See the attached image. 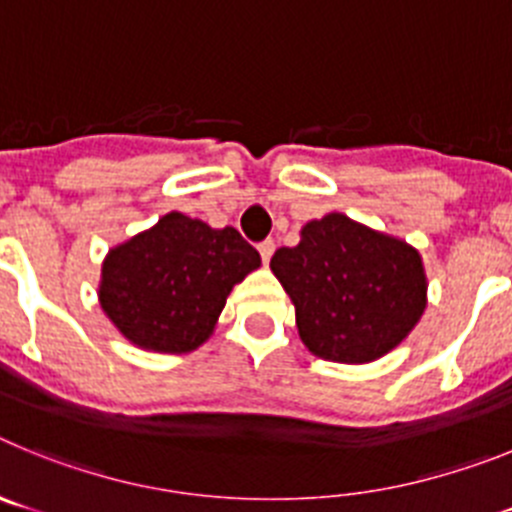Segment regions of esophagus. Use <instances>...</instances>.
<instances>
[{
	"instance_id": "esophagus-1",
	"label": "esophagus",
	"mask_w": 512,
	"mask_h": 512,
	"mask_svg": "<svg viewBox=\"0 0 512 512\" xmlns=\"http://www.w3.org/2000/svg\"><path fill=\"white\" fill-rule=\"evenodd\" d=\"M274 248H277V243L271 241V238H266V241L259 243V253H261V261H264V264H269V259L274 256Z\"/></svg>"
}]
</instances>
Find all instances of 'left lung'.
Here are the masks:
<instances>
[{"mask_svg":"<svg viewBox=\"0 0 512 512\" xmlns=\"http://www.w3.org/2000/svg\"><path fill=\"white\" fill-rule=\"evenodd\" d=\"M271 271L295 302L302 343L320 359H379L425 310L418 251L338 212L307 223L295 248L271 256Z\"/></svg>","mask_w":512,"mask_h":512,"instance_id":"8db88e82","label":"left lung"}]
</instances>
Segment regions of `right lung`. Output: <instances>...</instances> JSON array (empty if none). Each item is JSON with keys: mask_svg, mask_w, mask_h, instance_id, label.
<instances>
[{"mask_svg": "<svg viewBox=\"0 0 512 512\" xmlns=\"http://www.w3.org/2000/svg\"><path fill=\"white\" fill-rule=\"evenodd\" d=\"M259 251L235 228L169 212L112 248L99 302L125 338L151 351L187 354L210 338L230 289L259 269Z\"/></svg>", "mask_w": 512, "mask_h": 512, "instance_id": "obj_1", "label": "right lung"}]
</instances>
